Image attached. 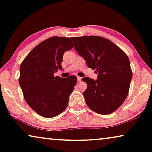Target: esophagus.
<instances>
[{
  "label": "esophagus",
  "mask_w": 152,
  "mask_h": 152,
  "mask_svg": "<svg viewBox=\"0 0 152 152\" xmlns=\"http://www.w3.org/2000/svg\"><path fill=\"white\" fill-rule=\"evenodd\" d=\"M81 79H82V78H81V77H79V76L77 77V80H78V82H80V81L81 80Z\"/></svg>",
  "instance_id": "34e87169"
}]
</instances>
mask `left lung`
Returning <instances> with one entry per match:
<instances>
[{
	"label": "left lung",
	"mask_w": 152,
	"mask_h": 152,
	"mask_svg": "<svg viewBox=\"0 0 152 152\" xmlns=\"http://www.w3.org/2000/svg\"><path fill=\"white\" fill-rule=\"evenodd\" d=\"M72 39L87 66L98 74L97 80L89 77L82 78L87 84L83 93L87 106L101 115L115 111L128 96L132 78L128 56L106 38L84 36Z\"/></svg>",
	"instance_id": "obj_1"
}]
</instances>
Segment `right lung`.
Instances as JSON below:
<instances>
[{"mask_svg": "<svg viewBox=\"0 0 152 152\" xmlns=\"http://www.w3.org/2000/svg\"><path fill=\"white\" fill-rule=\"evenodd\" d=\"M73 47L68 37H52L34 48L21 63L19 84L24 99L41 116H57L68 104L76 76L63 78L54 74L62 69L63 54Z\"/></svg>", "mask_w": 152, "mask_h": 152, "instance_id": "obj_1", "label": "right lung"}]
</instances>
